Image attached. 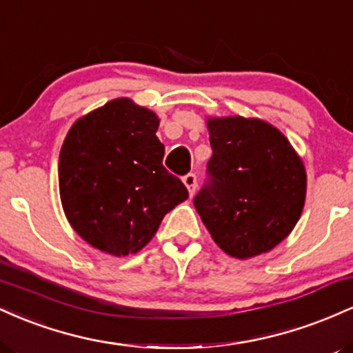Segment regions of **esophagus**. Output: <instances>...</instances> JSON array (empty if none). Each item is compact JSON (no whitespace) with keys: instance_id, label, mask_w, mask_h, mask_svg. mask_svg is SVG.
<instances>
[{"instance_id":"1","label":"esophagus","mask_w":353,"mask_h":353,"mask_svg":"<svg viewBox=\"0 0 353 353\" xmlns=\"http://www.w3.org/2000/svg\"><path fill=\"white\" fill-rule=\"evenodd\" d=\"M182 181H184L185 188H188L190 196H194V192H196V189H197V177H196V174L189 172L188 176H184V179H182Z\"/></svg>"}]
</instances>
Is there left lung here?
Masks as SVG:
<instances>
[{"label":"left lung","instance_id":"1","mask_svg":"<svg viewBox=\"0 0 353 353\" xmlns=\"http://www.w3.org/2000/svg\"><path fill=\"white\" fill-rule=\"evenodd\" d=\"M210 182L194 208L214 242L236 259L272 250L301 219L307 174L285 136L259 117H208Z\"/></svg>","mask_w":353,"mask_h":353}]
</instances>
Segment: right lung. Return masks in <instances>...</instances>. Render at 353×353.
<instances>
[{
	"label": "right lung",
	"mask_w": 353,
	"mask_h": 353,
	"mask_svg": "<svg viewBox=\"0 0 353 353\" xmlns=\"http://www.w3.org/2000/svg\"><path fill=\"white\" fill-rule=\"evenodd\" d=\"M159 117L117 98L79 117L59 152V196L68 222L109 255L136 254L165 214L189 197L163 165Z\"/></svg>",
	"instance_id": "obj_1"
}]
</instances>
